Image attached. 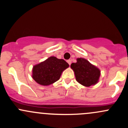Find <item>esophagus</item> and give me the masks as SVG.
Returning <instances> with one entry per match:
<instances>
[{
    "mask_svg": "<svg viewBox=\"0 0 128 128\" xmlns=\"http://www.w3.org/2000/svg\"><path fill=\"white\" fill-rule=\"evenodd\" d=\"M67 62H68V64H69V66H70L71 64V62H72V60H67Z\"/></svg>",
    "mask_w": 128,
    "mask_h": 128,
    "instance_id": "1",
    "label": "esophagus"
}]
</instances>
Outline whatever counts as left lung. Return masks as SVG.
Here are the masks:
<instances>
[{
  "label": "left lung",
  "mask_w": 128,
  "mask_h": 128,
  "mask_svg": "<svg viewBox=\"0 0 128 128\" xmlns=\"http://www.w3.org/2000/svg\"><path fill=\"white\" fill-rule=\"evenodd\" d=\"M70 68L74 71L76 81L84 86L94 85L99 82L100 70L85 59L77 58L76 62L72 63Z\"/></svg>",
  "instance_id": "1"
}]
</instances>
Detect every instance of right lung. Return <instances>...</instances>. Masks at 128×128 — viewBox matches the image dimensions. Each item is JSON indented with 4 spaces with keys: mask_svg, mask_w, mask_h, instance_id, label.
<instances>
[{
    "mask_svg": "<svg viewBox=\"0 0 128 128\" xmlns=\"http://www.w3.org/2000/svg\"><path fill=\"white\" fill-rule=\"evenodd\" d=\"M68 66V63L64 60L51 56L33 67L32 78L39 84L50 85L58 81L62 72Z\"/></svg>",
    "mask_w": 128,
    "mask_h": 128,
    "instance_id": "right-lung-1",
    "label": "right lung"
}]
</instances>
